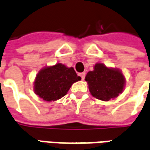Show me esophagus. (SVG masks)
I'll return each instance as SVG.
<instances>
[{
	"label": "esophagus",
	"instance_id": "1",
	"mask_svg": "<svg viewBox=\"0 0 150 150\" xmlns=\"http://www.w3.org/2000/svg\"><path fill=\"white\" fill-rule=\"evenodd\" d=\"M79 75L81 76L82 79L83 80V79H84V78H85V73H84V72H82V73H80V74H79Z\"/></svg>",
	"mask_w": 150,
	"mask_h": 150
}]
</instances>
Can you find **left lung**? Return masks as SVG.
Listing matches in <instances>:
<instances>
[{
    "mask_svg": "<svg viewBox=\"0 0 150 150\" xmlns=\"http://www.w3.org/2000/svg\"><path fill=\"white\" fill-rule=\"evenodd\" d=\"M89 91L98 100L108 101L122 93L125 79L120 71L108 68L103 63H96L92 71L85 77Z\"/></svg>",
    "mask_w": 150,
    "mask_h": 150,
    "instance_id": "obj_1",
    "label": "left lung"
}]
</instances>
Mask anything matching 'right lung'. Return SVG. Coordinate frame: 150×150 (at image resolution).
Instances as JSON below:
<instances>
[{
	"instance_id": "obj_1",
	"label": "right lung",
	"mask_w": 150,
	"mask_h": 150,
	"mask_svg": "<svg viewBox=\"0 0 150 150\" xmlns=\"http://www.w3.org/2000/svg\"><path fill=\"white\" fill-rule=\"evenodd\" d=\"M80 79L73 67L57 63L38 72L34 81V92L44 100H57L67 95L71 85Z\"/></svg>"
}]
</instances>
